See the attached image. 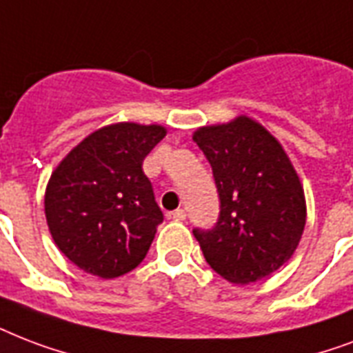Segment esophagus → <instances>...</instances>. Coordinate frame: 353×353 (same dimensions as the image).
Listing matches in <instances>:
<instances>
[{
	"label": "esophagus",
	"instance_id": "34e87169",
	"mask_svg": "<svg viewBox=\"0 0 353 353\" xmlns=\"http://www.w3.org/2000/svg\"><path fill=\"white\" fill-rule=\"evenodd\" d=\"M168 219L176 220V222H181V220L187 219V212H185V209H176V211L168 212Z\"/></svg>",
	"mask_w": 353,
	"mask_h": 353
}]
</instances>
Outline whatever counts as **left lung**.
Listing matches in <instances>:
<instances>
[{
  "label": "left lung",
  "instance_id": "left-lung-1",
  "mask_svg": "<svg viewBox=\"0 0 353 353\" xmlns=\"http://www.w3.org/2000/svg\"><path fill=\"white\" fill-rule=\"evenodd\" d=\"M212 168L220 214L192 230L212 270L231 283L276 272L305 228V196L294 166L272 134L248 117L205 125L192 137Z\"/></svg>",
  "mask_w": 353,
  "mask_h": 353
}]
</instances>
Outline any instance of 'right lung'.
<instances>
[{"instance_id":"right-lung-1","label":"right lung","mask_w":353,"mask_h":353,"mask_svg":"<svg viewBox=\"0 0 353 353\" xmlns=\"http://www.w3.org/2000/svg\"><path fill=\"white\" fill-rule=\"evenodd\" d=\"M165 134L155 123H112L88 134L51 174L48 228L81 270L111 279L146 257L163 211L142 163Z\"/></svg>"}]
</instances>
